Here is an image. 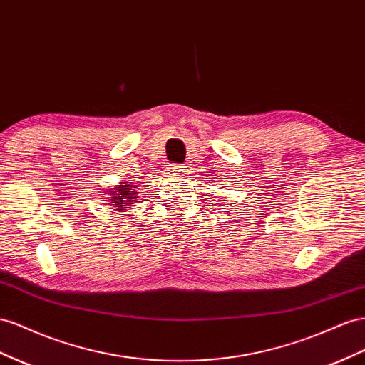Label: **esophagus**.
Segmentation results:
<instances>
[{
    "label": "esophagus",
    "mask_w": 365,
    "mask_h": 365,
    "mask_svg": "<svg viewBox=\"0 0 365 365\" xmlns=\"http://www.w3.org/2000/svg\"><path fill=\"white\" fill-rule=\"evenodd\" d=\"M172 172H175V173H181V172H184V165L175 164V165L172 167Z\"/></svg>",
    "instance_id": "esophagus-1"
}]
</instances>
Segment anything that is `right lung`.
<instances>
[{
  "label": "right lung",
  "mask_w": 365,
  "mask_h": 365,
  "mask_svg": "<svg viewBox=\"0 0 365 365\" xmlns=\"http://www.w3.org/2000/svg\"><path fill=\"white\" fill-rule=\"evenodd\" d=\"M140 198L136 192V185L130 181H121L113 189L109 190V204L113 207L115 212H125L130 209V204L138 202Z\"/></svg>",
  "instance_id": "right-lung-1"
}]
</instances>
